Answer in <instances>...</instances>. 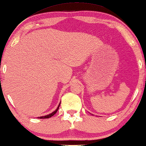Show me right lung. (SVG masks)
Returning a JSON list of instances; mask_svg holds the SVG:
<instances>
[{
  "mask_svg": "<svg viewBox=\"0 0 146 146\" xmlns=\"http://www.w3.org/2000/svg\"><path fill=\"white\" fill-rule=\"evenodd\" d=\"M60 103H59V104H58V106L57 107V108H56V109L54 111L52 112V113L48 114V115H45V116H43V117H37V118H39V119H48V118L52 117V116H53V115H54V114H56V112L58 111V109H59V106H60Z\"/></svg>",
  "mask_w": 146,
  "mask_h": 146,
  "instance_id": "obj_1",
  "label": "right lung"
}]
</instances>
